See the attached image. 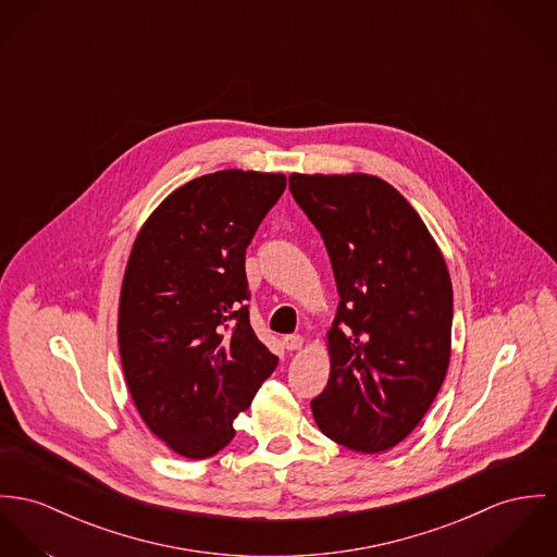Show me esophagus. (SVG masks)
Here are the masks:
<instances>
[{"label": "esophagus", "instance_id": "esophagus-1", "mask_svg": "<svg viewBox=\"0 0 557 557\" xmlns=\"http://www.w3.org/2000/svg\"><path fill=\"white\" fill-rule=\"evenodd\" d=\"M282 343H284V347H286L288 351H297V349L302 347V337H300V335H286V337L282 339Z\"/></svg>", "mask_w": 557, "mask_h": 557}]
</instances>
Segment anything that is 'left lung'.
I'll use <instances>...</instances> for the list:
<instances>
[{
	"instance_id": "left-lung-1",
	"label": "left lung",
	"mask_w": 557,
	"mask_h": 557,
	"mask_svg": "<svg viewBox=\"0 0 557 557\" xmlns=\"http://www.w3.org/2000/svg\"><path fill=\"white\" fill-rule=\"evenodd\" d=\"M290 193L324 239L342 299L326 335L331 377L311 400L315 424L354 451H385L422 422L449 367L445 258L382 177L293 173Z\"/></svg>"
}]
</instances>
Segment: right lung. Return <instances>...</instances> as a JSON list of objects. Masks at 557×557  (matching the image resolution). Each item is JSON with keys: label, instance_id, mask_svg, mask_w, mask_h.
Wrapping results in <instances>:
<instances>
[{"label": "right lung", "instance_id": "right-lung-1", "mask_svg": "<svg viewBox=\"0 0 557 557\" xmlns=\"http://www.w3.org/2000/svg\"><path fill=\"white\" fill-rule=\"evenodd\" d=\"M284 188V173L195 177L131 248L119 305L125 380L146 426L184 458L226 447L277 367L250 324L246 248Z\"/></svg>", "mask_w": 557, "mask_h": 557}]
</instances>
